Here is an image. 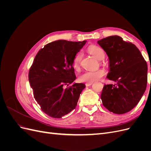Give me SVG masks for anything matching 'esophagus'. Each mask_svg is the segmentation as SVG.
Instances as JSON below:
<instances>
[{
	"mask_svg": "<svg viewBox=\"0 0 151 151\" xmlns=\"http://www.w3.org/2000/svg\"><path fill=\"white\" fill-rule=\"evenodd\" d=\"M92 84H93V83H86V87H88V86H91Z\"/></svg>",
	"mask_w": 151,
	"mask_h": 151,
	"instance_id": "1",
	"label": "esophagus"
}]
</instances>
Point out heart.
Instances as JSON below:
<instances>
[{
	"label": "heart",
	"instance_id": "1",
	"mask_svg": "<svg viewBox=\"0 0 151 151\" xmlns=\"http://www.w3.org/2000/svg\"><path fill=\"white\" fill-rule=\"evenodd\" d=\"M88 51L98 60H102L104 57V52L102 48L97 45H91L88 48ZM82 59L81 53H78L73 60V66L76 70H78L80 67ZM103 69H98L94 71H86L79 77V81L82 83H91L99 80L104 75Z\"/></svg>",
	"mask_w": 151,
	"mask_h": 151
}]
</instances>
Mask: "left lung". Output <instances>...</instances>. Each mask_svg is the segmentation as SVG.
<instances>
[{
	"label": "left lung",
	"instance_id": "left-lung-1",
	"mask_svg": "<svg viewBox=\"0 0 151 151\" xmlns=\"http://www.w3.org/2000/svg\"><path fill=\"white\" fill-rule=\"evenodd\" d=\"M98 43L109 58L107 78L116 83L104 85L101 95L103 106L116 114L129 112L138 104L146 89L147 62L135 45L120 36H108Z\"/></svg>",
	"mask_w": 151,
	"mask_h": 151
}]
</instances>
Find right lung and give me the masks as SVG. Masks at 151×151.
<instances>
[{
  "instance_id": "right-lung-1",
  "label": "right lung",
  "mask_w": 151,
  "mask_h": 151,
  "mask_svg": "<svg viewBox=\"0 0 151 151\" xmlns=\"http://www.w3.org/2000/svg\"><path fill=\"white\" fill-rule=\"evenodd\" d=\"M86 42L55 41L36 54L29 71V81L35 100L50 116L60 118L77 106L86 86H68L76 78L73 60Z\"/></svg>"
}]
</instances>
